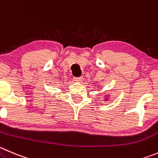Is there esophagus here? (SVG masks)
<instances>
[{
    "label": "esophagus",
    "instance_id": "obj_1",
    "mask_svg": "<svg viewBox=\"0 0 158 158\" xmlns=\"http://www.w3.org/2000/svg\"><path fill=\"white\" fill-rule=\"evenodd\" d=\"M74 80L76 81V82H82V81H83V78L82 77H76V78H74Z\"/></svg>",
    "mask_w": 158,
    "mask_h": 158
}]
</instances>
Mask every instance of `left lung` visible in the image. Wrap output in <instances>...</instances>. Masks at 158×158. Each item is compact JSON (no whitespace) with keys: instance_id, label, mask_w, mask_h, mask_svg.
Listing matches in <instances>:
<instances>
[{"instance_id":"1","label":"left lung","mask_w":158,"mask_h":158,"mask_svg":"<svg viewBox=\"0 0 158 158\" xmlns=\"http://www.w3.org/2000/svg\"><path fill=\"white\" fill-rule=\"evenodd\" d=\"M108 99H109V96H106V99H104V101H106V100H108Z\"/></svg>"}]
</instances>
